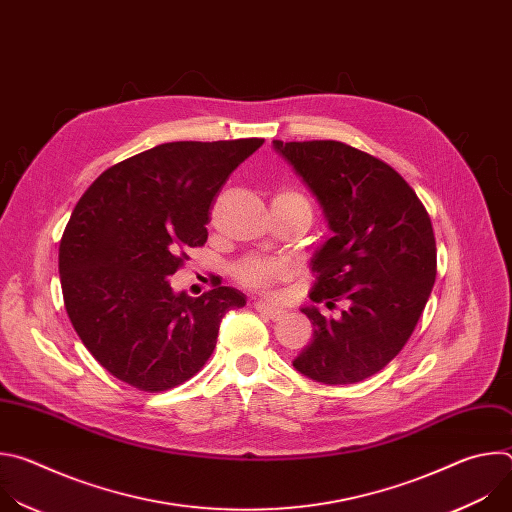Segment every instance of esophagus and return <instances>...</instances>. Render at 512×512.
I'll use <instances>...</instances> for the list:
<instances>
[{"instance_id":"obj_1","label":"esophagus","mask_w":512,"mask_h":512,"mask_svg":"<svg viewBox=\"0 0 512 512\" xmlns=\"http://www.w3.org/2000/svg\"><path fill=\"white\" fill-rule=\"evenodd\" d=\"M255 310L261 312L263 316L271 318V320H279V318L283 316V310H281V308H277V306H273V304H269V302H263V300L255 302Z\"/></svg>"}]
</instances>
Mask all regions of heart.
<instances>
[{
	"mask_svg": "<svg viewBox=\"0 0 512 512\" xmlns=\"http://www.w3.org/2000/svg\"><path fill=\"white\" fill-rule=\"evenodd\" d=\"M275 198H281V200H287V202H296V204H304L310 208L308 200L296 192V190H281ZM287 265L283 263H277V261H267V259H261V257H247L243 259L237 269H235V275L247 283V285H253V287H267L269 283H273L275 279H281L283 275H287Z\"/></svg>",
	"mask_w": 512,
	"mask_h": 512,
	"instance_id": "heart-1",
	"label": "heart"
}]
</instances>
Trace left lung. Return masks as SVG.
<instances>
[{
  "label": "left lung",
  "instance_id": "8db88e82",
  "mask_svg": "<svg viewBox=\"0 0 512 512\" xmlns=\"http://www.w3.org/2000/svg\"><path fill=\"white\" fill-rule=\"evenodd\" d=\"M273 150L316 196L332 237L314 253V303L347 308L314 324L294 358L304 377L350 385L373 377L413 334L435 281V237L411 186L385 162L340 141H279Z\"/></svg>",
  "mask_w": 512,
  "mask_h": 512
}]
</instances>
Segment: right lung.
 Returning <instances> with one entry per match:
<instances>
[{
    "mask_svg": "<svg viewBox=\"0 0 512 512\" xmlns=\"http://www.w3.org/2000/svg\"><path fill=\"white\" fill-rule=\"evenodd\" d=\"M263 139L172 141L105 170L81 196L58 249L66 314L95 360L148 393L182 385L210 358L235 287L200 298L170 275L208 239V214Z\"/></svg>",
    "mask_w": 512,
    "mask_h": 512,
    "instance_id": "obj_1",
    "label": "right lung"
}]
</instances>
